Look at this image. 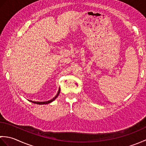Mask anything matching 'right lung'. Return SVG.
<instances>
[{
  "instance_id": "add662e5",
  "label": "right lung",
  "mask_w": 146,
  "mask_h": 146,
  "mask_svg": "<svg viewBox=\"0 0 146 146\" xmlns=\"http://www.w3.org/2000/svg\"><path fill=\"white\" fill-rule=\"evenodd\" d=\"M60 88L59 89V90H58V94H57V95L55 96V97L52 98V99H51V100H49V101H46V102H33V101H31V100H30V102H33V103H34V104H39V105H44V104H49V103H51V102H52V101L53 100H54L56 98V97H58V96L59 95V94H60Z\"/></svg>"
}]
</instances>
